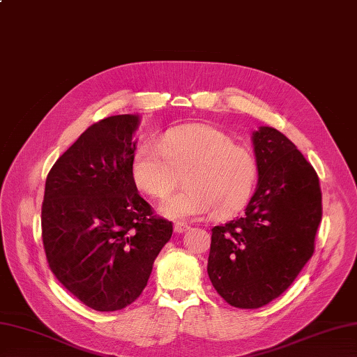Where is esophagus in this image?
Instances as JSON below:
<instances>
[{
  "label": "esophagus",
  "mask_w": 357,
  "mask_h": 357,
  "mask_svg": "<svg viewBox=\"0 0 357 357\" xmlns=\"http://www.w3.org/2000/svg\"><path fill=\"white\" fill-rule=\"evenodd\" d=\"M189 230V225L185 222H176L174 224V231L176 233H185Z\"/></svg>",
  "instance_id": "obj_1"
}]
</instances>
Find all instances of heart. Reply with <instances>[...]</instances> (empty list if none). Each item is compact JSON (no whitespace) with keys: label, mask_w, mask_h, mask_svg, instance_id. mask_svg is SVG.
Instances as JSON below:
<instances>
[{"label":"heart","mask_w":357,"mask_h":357,"mask_svg":"<svg viewBox=\"0 0 357 357\" xmlns=\"http://www.w3.org/2000/svg\"><path fill=\"white\" fill-rule=\"evenodd\" d=\"M185 174L186 188L165 199L159 212L172 220L222 218L241 211L253 192L257 165L245 146L211 126H186L163 135L160 145L144 142L135 153L132 176L151 197L169 195Z\"/></svg>","instance_id":"1"}]
</instances>
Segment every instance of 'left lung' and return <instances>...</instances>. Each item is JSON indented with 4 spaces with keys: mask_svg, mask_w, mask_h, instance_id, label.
Returning <instances> with one entry per match:
<instances>
[{
    "mask_svg": "<svg viewBox=\"0 0 357 357\" xmlns=\"http://www.w3.org/2000/svg\"><path fill=\"white\" fill-rule=\"evenodd\" d=\"M257 186L245 213L212 229L207 274L234 307L257 309L282 295L314 255L323 215L319 180L279 130L251 135Z\"/></svg>",
    "mask_w": 357,
    "mask_h": 357,
    "instance_id": "8db88e82",
    "label": "left lung"
}]
</instances>
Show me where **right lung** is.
<instances>
[{
    "instance_id": "obj_1",
    "label": "right lung",
    "mask_w": 357,
    "mask_h": 357,
    "mask_svg": "<svg viewBox=\"0 0 357 357\" xmlns=\"http://www.w3.org/2000/svg\"><path fill=\"white\" fill-rule=\"evenodd\" d=\"M141 116L98 121L45 181L42 239L51 271L86 306L113 312L142 294L172 224L137 194L132 163Z\"/></svg>"
}]
</instances>
